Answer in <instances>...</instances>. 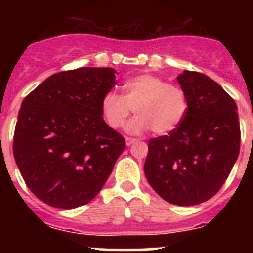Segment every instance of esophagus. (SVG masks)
Listing matches in <instances>:
<instances>
[{"label":"esophagus","mask_w":253,"mask_h":253,"mask_svg":"<svg viewBox=\"0 0 253 253\" xmlns=\"http://www.w3.org/2000/svg\"><path fill=\"white\" fill-rule=\"evenodd\" d=\"M125 142H126V145H131L136 142V139L131 138V137H126V138H125Z\"/></svg>","instance_id":"esophagus-1"}]
</instances>
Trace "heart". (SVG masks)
Here are the masks:
<instances>
[{
  "instance_id": "1",
  "label": "heart",
  "mask_w": 253,
  "mask_h": 253,
  "mask_svg": "<svg viewBox=\"0 0 253 253\" xmlns=\"http://www.w3.org/2000/svg\"><path fill=\"white\" fill-rule=\"evenodd\" d=\"M132 109L137 115L126 126L129 133L150 128L155 134H168L180 126L187 114V94L176 84L144 73L125 81L122 95L110 90L101 98V114L111 128H120Z\"/></svg>"
}]
</instances>
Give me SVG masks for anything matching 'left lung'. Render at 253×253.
<instances>
[{
	"label": "left lung",
	"mask_w": 253,
	"mask_h": 253,
	"mask_svg": "<svg viewBox=\"0 0 253 253\" xmlns=\"http://www.w3.org/2000/svg\"><path fill=\"white\" fill-rule=\"evenodd\" d=\"M188 99L180 126L148 142L144 174L171 205L206 202L221 188L240 152V122L234 99L203 73L177 77Z\"/></svg>",
	"instance_id": "8db88e82"
}]
</instances>
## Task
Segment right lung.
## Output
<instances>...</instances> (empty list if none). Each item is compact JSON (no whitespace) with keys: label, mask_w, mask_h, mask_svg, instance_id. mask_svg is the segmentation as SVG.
<instances>
[{"label":"right lung","mask_w":253,"mask_h":253,"mask_svg":"<svg viewBox=\"0 0 253 253\" xmlns=\"http://www.w3.org/2000/svg\"><path fill=\"white\" fill-rule=\"evenodd\" d=\"M115 75L109 67L63 71L23 100L13 155L25 185L46 205L72 209L90 202L124 152L125 138L101 114Z\"/></svg>","instance_id":"obj_1"}]
</instances>
